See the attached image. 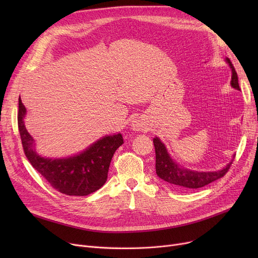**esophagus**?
<instances>
[{
    "mask_svg": "<svg viewBox=\"0 0 258 258\" xmlns=\"http://www.w3.org/2000/svg\"><path fill=\"white\" fill-rule=\"evenodd\" d=\"M132 127H133V130H135V131H141V130H143L145 126H144V123H143L142 120H140V119H135V120L133 121V123H132Z\"/></svg>",
    "mask_w": 258,
    "mask_h": 258,
    "instance_id": "obj_1",
    "label": "esophagus"
}]
</instances>
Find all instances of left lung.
I'll return each mask as SVG.
<instances>
[{
  "label": "left lung",
  "instance_id": "obj_1",
  "mask_svg": "<svg viewBox=\"0 0 258 258\" xmlns=\"http://www.w3.org/2000/svg\"><path fill=\"white\" fill-rule=\"evenodd\" d=\"M229 63L230 68L232 70V78H231V86L239 90L238 85V77L237 73L234 69L231 60L229 58L226 59ZM154 145L156 151V172L158 177L165 181L171 187L180 190H188V189H197L204 187L216 180L223 178L228 172L231 166L232 162L228 163V165L218 171H210V172H200L192 171L184 168H180L174 163L172 159L169 157L165 145L160 141L159 138H154Z\"/></svg>",
  "mask_w": 258,
  "mask_h": 258
}]
</instances>
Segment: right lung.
I'll list each match as a JSON object with an SVG mask.
<instances>
[{"label":"right lung","mask_w":258,"mask_h":258,"mask_svg":"<svg viewBox=\"0 0 258 258\" xmlns=\"http://www.w3.org/2000/svg\"><path fill=\"white\" fill-rule=\"evenodd\" d=\"M26 107L19 98L18 125L24 153L35 170L55 190L67 196H88L107 179L108 167L117 148L123 144L121 134L105 136L81 154L66 159H49L33 150V139L24 125Z\"/></svg>","instance_id":"obj_1"}]
</instances>
